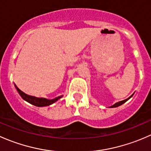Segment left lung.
I'll return each instance as SVG.
<instances>
[{
	"label": "left lung",
	"instance_id": "obj_1",
	"mask_svg": "<svg viewBox=\"0 0 151 151\" xmlns=\"http://www.w3.org/2000/svg\"><path fill=\"white\" fill-rule=\"evenodd\" d=\"M130 98H131V97H130ZM130 98H129V99H130ZM128 99L123 100V101H119V102H117V103H115V104H113V105H112V106H111L110 107H111V108H114V107H118V106H121V105H122L123 104H124V103L126 102V101H127Z\"/></svg>",
	"mask_w": 151,
	"mask_h": 151
}]
</instances>
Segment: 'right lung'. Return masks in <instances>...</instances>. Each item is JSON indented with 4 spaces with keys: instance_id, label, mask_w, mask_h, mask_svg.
I'll return each instance as SVG.
<instances>
[{
    "instance_id": "right-lung-1",
    "label": "right lung",
    "mask_w": 151,
    "mask_h": 151,
    "mask_svg": "<svg viewBox=\"0 0 151 151\" xmlns=\"http://www.w3.org/2000/svg\"><path fill=\"white\" fill-rule=\"evenodd\" d=\"M15 88H16L18 93H19V96L22 98V99H24L25 101H26L27 102L30 103V104L34 105V106H39V107H41V106H50V105L56 102L58 100H59L60 98L63 97V96H58L56 97V98L52 99H47L45 98H37V97L32 96H29L28 94L22 92V91H20L16 85H15Z\"/></svg>"
}]
</instances>
